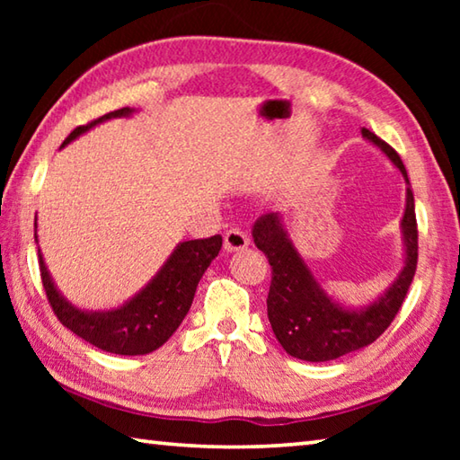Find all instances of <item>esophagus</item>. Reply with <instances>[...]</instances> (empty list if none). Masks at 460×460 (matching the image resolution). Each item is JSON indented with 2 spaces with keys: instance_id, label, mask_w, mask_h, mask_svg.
<instances>
[{
  "instance_id": "34e87169",
  "label": "esophagus",
  "mask_w": 460,
  "mask_h": 460,
  "mask_svg": "<svg viewBox=\"0 0 460 460\" xmlns=\"http://www.w3.org/2000/svg\"><path fill=\"white\" fill-rule=\"evenodd\" d=\"M247 245H249V237L245 231L235 227L225 233V249H227V252H239V249H245Z\"/></svg>"
}]
</instances>
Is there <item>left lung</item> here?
Masks as SVG:
<instances>
[{"mask_svg":"<svg viewBox=\"0 0 460 460\" xmlns=\"http://www.w3.org/2000/svg\"><path fill=\"white\" fill-rule=\"evenodd\" d=\"M365 139L376 144L408 182L402 158L392 146L369 129H361ZM410 184V182H408ZM406 261L389 290L373 305L361 310H347L332 302L316 282L313 271L302 261L279 221L278 213L260 217L253 225V241L266 253L271 266L268 292V318L276 339L288 355L302 361H332L371 345L398 314L418 266V223L414 192L408 186L406 213L402 219Z\"/></svg>","mask_w":460,"mask_h":460,"instance_id":"1","label":"left lung"}]
</instances>
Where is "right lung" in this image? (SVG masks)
<instances>
[{
	"instance_id": "add662e5",
	"label": "right lung",
	"mask_w": 460,
	"mask_h": 460,
	"mask_svg": "<svg viewBox=\"0 0 460 460\" xmlns=\"http://www.w3.org/2000/svg\"><path fill=\"white\" fill-rule=\"evenodd\" d=\"M131 111L134 109L123 107L103 115V118L93 119L87 126H79L71 131L62 147L97 123L111 118H128ZM221 245V235L182 241L142 292L136 294L121 308L107 310V313H84L66 302L44 266L40 249H38V258H40V276L46 298H49L54 314L68 331H73L76 337L91 342L101 351L115 355H146L164 345L181 326L192 305L200 278L219 255Z\"/></svg>"
}]
</instances>
